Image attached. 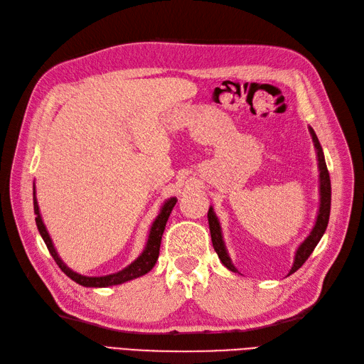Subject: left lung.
Masks as SVG:
<instances>
[{
  "label": "left lung",
  "instance_id": "left-lung-1",
  "mask_svg": "<svg viewBox=\"0 0 364 364\" xmlns=\"http://www.w3.org/2000/svg\"><path fill=\"white\" fill-rule=\"evenodd\" d=\"M310 130V135L313 138L314 147H316V155H317V165H318V196H321V205H318V211H317V217H316V223L311 229L310 235H308L301 246L297 247L296 253H294V261L291 270L289 272V274L294 273L297 269L302 267V264L308 259V257L311 255L314 247L317 246L318 241L323 237L326 226H328V220H329V211H331V181H329V173L326 168V162H325V156H323V150L321 142H318L314 130L311 127H308ZM208 223H209V230H211V240H213V246L214 250L217 252V255L220 258V261L223 262V266L228 267L229 270L232 272H238L235 269V266L230 261L229 253L226 250L225 241H223V235H222V228H220L218 218L214 213L213 206L209 208L208 211Z\"/></svg>",
  "mask_w": 364,
  "mask_h": 364
}]
</instances>
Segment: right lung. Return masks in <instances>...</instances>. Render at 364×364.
<instances>
[{
    "mask_svg": "<svg viewBox=\"0 0 364 364\" xmlns=\"http://www.w3.org/2000/svg\"><path fill=\"white\" fill-rule=\"evenodd\" d=\"M176 202H178L176 197H170L168 200L164 202L158 217L155 218V222H153V225L150 228L147 245H146L144 250L141 252V255L134 262L129 264V266L124 267L123 270H119L112 274H106V277H85V274H80V273L71 270L58 255V252H56V249H54V245L50 238L48 230L42 222V217L39 213V205H38V199H36V190H35V185H33V208H35L36 226H38L39 234H41L42 240L46 241L51 257L54 258V261L58 262L60 270L67 274L68 278H71L74 282L83 285V287H111V285H118V284H123V282L132 281L135 278H139V277H142V274L149 273L153 267H155V264L159 257V247H161L164 229H165V225H167V220L171 214V209L174 208Z\"/></svg>",
    "mask_w": 364,
    "mask_h": 364,
    "instance_id": "right-lung-1",
    "label": "right lung"
}]
</instances>
